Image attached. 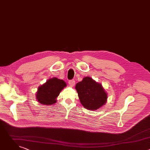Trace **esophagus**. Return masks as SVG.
<instances>
[{
	"label": "esophagus",
	"mask_w": 150,
	"mask_h": 150,
	"mask_svg": "<svg viewBox=\"0 0 150 150\" xmlns=\"http://www.w3.org/2000/svg\"><path fill=\"white\" fill-rule=\"evenodd\" d=\"M68 83H69V85H71V86L74 87V85H75V81L74 79H72V80H70V81H69Z\"/></svg>",
	"instance_id": "esophagus-1"
}]
</instances>
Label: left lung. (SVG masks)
<instances>
[{
	"instance_id": "left-lung-1",
	"label": "left lung",
	"mask_w": 150,
	"mask_h": 150,
	"mask_svg": "<svg viewBox=\"0 0 150 150\" xmlns=\"http://www.w3.org/2000/svg\"><path fill=\"white\" fill-rule=\"evenodd\" d=\"M75 89L81 103L88 110L98 109L105 104L108 99V94L102 85L91 77L83 78L82 81L76 84Z\"/></svg>"
}]
</instances>
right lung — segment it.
<instances>
[{
    "mask_svg": "<svg viewBox=\"0 0 150 150\" xmlns=\"http://www.w3.org/2000/svg\"><path fill=\"white\" fill-rule=\"evenodd\" d=\"M65 87L67 84L63 80L52 78L38 88L36 98L42 104H53L56 102V98L60 91Z\"/></svg>",
    "mask_w": 150,
    "mask_h": 150,
    "instance_id": "1",
    "label": "right lung"
}]
</instances>
